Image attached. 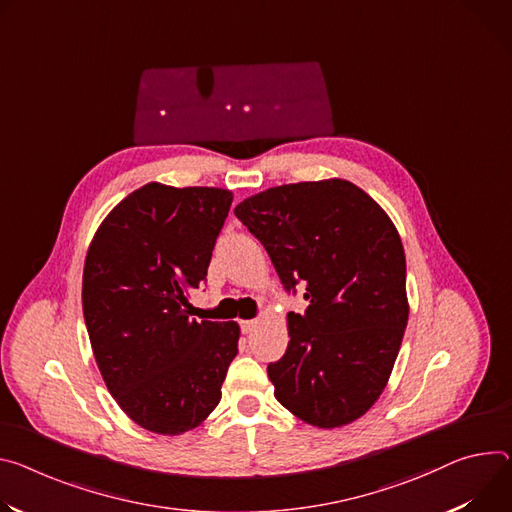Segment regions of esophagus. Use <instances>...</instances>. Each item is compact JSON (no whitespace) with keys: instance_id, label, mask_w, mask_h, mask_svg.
<instances>
[{"instance_id":"34e87169","label":"esophagus","mask_w":512,"mask_h":512,"mask_svg":"<svg viewBox=\"0 0 512 512\" xmlns=\"http://www.w3.org/2000/svg\"><path fill=\"white\" fill-rule=\"evenodd\" d=\"M255 327H257V320H255V318H253V320H241L243 333H251Z\"/></svg>"}]
</instances>
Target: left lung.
<instances>
[{
    "label": "left lung",
    "instance_id": "1",
    "mask_svg": "<svg viewBox=\"0 0 512 512\" xmlns=\"http://www.w3.org/2000/svg\"><path fill=\"white\" fill-rule=\"evenodd\" d=\"M263 243L288 292L290 343L267 365L275 398L304 423H353L388 384L408 322L406 259L396 226L345 179L271 188L235 208Z\"/></svg>",
    "mask_w": 512,
    "mask_h": 512
}]
</instances>
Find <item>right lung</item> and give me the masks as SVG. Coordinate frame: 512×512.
<instances>
[{"instance_id": "add662e5", "label": "right lung", "mask_w": 512, "mask_h": 512, "mask_svg": "<svg viewBox=\"0 0 512 512\" xmlns=\"http://www.w3.org/2000/svg\"><path fill=\"white\" fill-rule=\"evenodd\" d=\"M232 194L147 183L102 222L83 269V316L102 378L136 425L198 427L220 402L239 324L190 318Z\"/></svg>"}]
</instances>
